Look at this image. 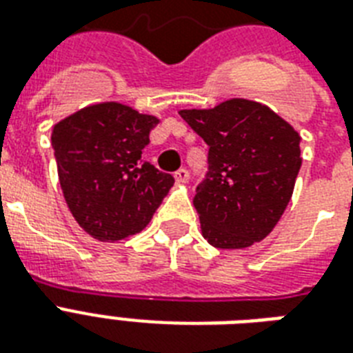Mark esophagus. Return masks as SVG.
<instances>
[{
    "instance_id": "esophagus-1",
    "label": "esophagus",
    "mask_w": 353,
    "mask_h": 353,
    "mask_svg": "<svg viewBox=\"0 0 353 353\" xmlns=\"http://www.w3.org/2000/svg\"><path fill=\"white\" fill-rule=\"evenodd\" d=\"M174 177H176L177 183H187L188 177H190V174H188L187 168H179V170H177L176 174H174Z\"/></svg>"
}]
</instances>
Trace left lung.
<instances>
[{"label":"left lung","mask_w":353,"mask_h":353,"mask_svg":"<svg viewBox=\"0 0 353 353\" xmlns=\"http://www.w3.org/2000/svg\"><path fill=\"white\" fill-rule=\"evenodd\" d=\"M179 115L209 146V170L194 196L207 241L243 249L263 240L293 194L301 135L273 110L245 99Z\"/></svg>","instance_id":"left-lung-1"}]
</instances>
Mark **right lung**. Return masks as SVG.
<instances>
[{
  "label": "right lung",
  "mask_w": 353,
  "mask_h": 353,
  "mask_svg": "<svg viewBox=\"0 0 353 353\" xmlns=\"http://www.w3.org/2000/svg\"><path fill=\"white\" fill-rule=\"evenodd\" d=\"M157 122L119 102H102L52 128L65 203L95 240H128L143 231L174 185L170 174L143 159Z\"/></svg>",
  "instance_id": "right-lung-1"
}]
</instances>
